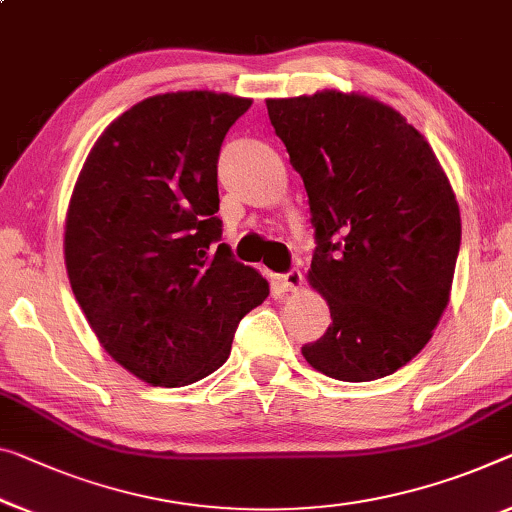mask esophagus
<instances>
[{
	"label": "esophagus",
	"instance_id": "obj_1",
	"mask_svg": "<svg viewBox=\"0 0 512 512\" xmlns=\"http://www.w3.org/2000/svg\"><path fill=\"white\" fill-rule=\"evenodd\" d=\"M302 283H304V277L300 270H290L279 277V286L283 293H295V290L302 288Z\"/></svg>",
	"mask_w": 512,
	"mask_h": 512
}]
</instances>
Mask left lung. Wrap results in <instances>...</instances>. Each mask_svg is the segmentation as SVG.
<instances>
[{
	"label": "left lung",
	"mask_w": 512,
	"mask_h": 512,
	"mask_svg": "<svg viewBox=\"0 0 512 512\" xmlns=\"http://www.w3.org/2000/svg\"><path fill=\"white\" fill-rule=\"evenodd\" d=\"M309 194V283L332 325L302 348L334 380L396 373L430 341L460 251V208L442 164L396 109L361 93L265 100Z\"/></svg>",
	"instance_id": "left-lung-1"
}]
</instances>
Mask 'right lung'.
<instances>
[{"label": "right lung", "instance_id": "obj_1", "mask_svg": "<svg viewBox=\"0 0 512 512\" xmlns=\"http://www.w3.org/2000/svg\"><path fill=\"white\" fill-rule=\"evenodd\" d=\"M249 107L215 91L141 100L102 132L70 196L75 300L102 348L153 387L217 371L238 322L270 295L219 242L215 215L219 148Z\"/></svg>", "mask_w": 512, "mask_h": 512}]
</instances>
